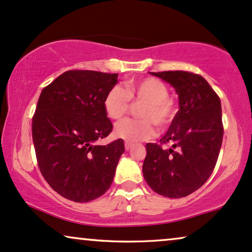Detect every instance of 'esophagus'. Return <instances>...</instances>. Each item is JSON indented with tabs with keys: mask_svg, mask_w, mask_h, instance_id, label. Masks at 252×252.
<instances>
[{
	"mask_svg": "<svg viewBox=\"0 0 252 252\" xmlns=\"http://www.w3.org/2000/svg\"><path fill=\"white\" fill-rule=\"evenodd\" d=\"M124 148H126V150H130L132 148V144H131V143H129V142H126V143H124Z\"/></svg>",
	"mask_w": 252,
	"mask_h": 252,
	"instance_id": "34e87169",
	"label": "esophagus"
}]
</instances>
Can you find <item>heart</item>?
<instances>
[{
    "label": "heart",
    "mask_w": 252,
    "mask_h": 252,
    "mask_svg": "<svg viewBox=\"0 0 252 252\" xmlns=\"http://www.w3.org/2000/svg\"><path fill=\"white\" fill-rule=\"evenodd\" d=\"M168 95V88L156 78L130 80L126 89L115 86L109 89L103 100V108L108 117L120 120L131 108L130 100L138 108L141 120H123L115 126V135L126 142H139L156 135L157 123L160 128L168 126L176 115V107Z\"/></svg>",
    "instance_id": "obj_1"
}]
</instances>
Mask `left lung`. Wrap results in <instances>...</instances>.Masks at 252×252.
<instances>
[{
	"instance_id": "obj_1",
	"label": "left lung",
	"mask_w": 252,
	"mask_h": 252,
	"mask_svg": "<svg viewBox=\"0 0 252 252\" xmlns=\"http://www.w3.org/2000/svg\"><path fill=\"white\" fill-rule=\"evenodd\" d=\"M176 89L179 110L160 139L148 143L143 176L160 195L178 199L199 189L211 177L223 138L218 94L201 75L185 71L150 72Z\"/></svg>"
}]
</instances>
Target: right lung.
I'll return each instance as SVG.
<instances>
[{
    "label": "right lung",
    "mask_w": 252,
    "mask_h": 252,
    "mask_svg": "<svg viewBox=\"0 0 252 252\" xmlns=\"http://www.w3.org/2000/svg\"><path fill=\"white\" fill-rule=\"evenodd\" d=\"M119 74L67 71L41 91L32 119L38 166L60 195L88 202L107 192L124 152L123 139L98 145L113 124L103 100Z\"/></svg>",
    "instance_id": "1"
}]
</instances>
